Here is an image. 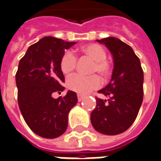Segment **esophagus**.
<instances>
[{
  "mask_svg": "<svg viewBox=\"0 0 161 161\" xmlns=\"http://www.w3.org/2000/svg\"><path fill=\"white\" fill-rule=\"evenodd\" d=\"M84 96H83V95L81 94H77V100H78V102H81L83 99H84Z\"/></svg>",
  "mask_w": 161,
  "mask_h": 161,
  "instance_id": "1",
  "label": "esophagus"
}]
</instances>
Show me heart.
<instances>
[{"label": "heart", "mask_w": 161, "mask_h": 161, "mask_svg": "<svg viewBox=\"0 0 161 161\" xmlns=\"http://www.w3.org/2000/svg\"><path fill=\"white\" fill-rule=\"evenodd\" d=\"M79 53L83 57L93 60L91 68L92 73H98L103 78H108L112 73V64L106 58L107 53L105 49L98 44H88L79 49ZM77 64V57L73 53L67 51L64 53L59 61L60 70L64 74L72 72ZM101 81L97 75L84 76L81 74H75L68 78L67 87L80 94H86L92 90L100 86Z\"/></svg>", "instance_id": "b5f03b06"}]
</instances>
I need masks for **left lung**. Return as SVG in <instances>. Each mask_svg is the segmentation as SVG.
<instances>
[{"label":"left lung","mask_w":161,"mask_h":161,"mask_svg":"<svg viewBox=\"0 0 161 161\" xmlns=\"http://www.w3.org/2000/svg\"><path fill=\"white\" fill-rule=\"evenodd\" d=\"M111 53L114 69L111 80L98 93L108 100L97 97L91 112L92 126L103 135H115L126 131L137 117L143 100L144 75L139 58L130 46L114 37L98 40Z\"/></svg>","instance_id":"left-lung-1"}]
</instances>
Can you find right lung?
Listing matches in <instances>:
<instances>
[{"mask_svg":"<svg viewBox=\"0 0 161 161\" xmlns=\"http://www.w3.org/2000/svg\"><path fill=\"white\" fill-rule=\"evenodd\" d=\"M76 42H67L54 37H45L28 47L19 60L15 80L19 110L26 123L36 135L48 139L57 138L65 132L68 114L77 103V94L68 91L60 93L64 77L59 61L64 50Z\"/></svg>","mask_w":161,"mask_h":161,"instance_id":"right-lung-1","label":"right lung"}]
</instances>
